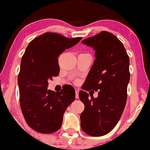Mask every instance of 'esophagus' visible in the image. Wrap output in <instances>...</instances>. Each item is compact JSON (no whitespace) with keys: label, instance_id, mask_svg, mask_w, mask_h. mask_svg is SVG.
<instances>
[{"label":"esophagus","instance_id":"1","mask_svg":"<svg viewBox=\"0 0 150 150\" xmlns=\"http://www.w3.org/2000/svg\"><path fill=\"white\" fill-rule=\"evenodd\" d=\"M79 90L78 88L75 89V93H76V98H79Z\"/></svg>","mask_w":150,"mask_h":150}]
</instances>
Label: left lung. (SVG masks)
<instances>
[{"label": "left lung", "instance_id": "1", "mask_svg": "<svg viewBox=\"0 0 150 150\" xmlns=\"http://www.w3.org/2000/svg\"><path fill=\"white\" fill-rule=\"evenodd\" d=\"M81 42L93 47L96 57L82 88L98 91V96L90 98L86 91H79V98L85 105L80 117L81 127L91 136H103L115 127L126 106L129 57L123 43L108 31Z\"/></svg>", "mask_w": 150, "mask_h": 150}]
</instances>
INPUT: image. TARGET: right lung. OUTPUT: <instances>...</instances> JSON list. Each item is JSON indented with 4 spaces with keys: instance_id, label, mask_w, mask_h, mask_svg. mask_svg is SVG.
I'll use <instances>...</instances> for the list:
<instances>
[{
    "instance_id": "obj_1",
    "label": "right lung",
    "mask_w": 150,
    "mask_h": 150,
    "mask_svg": "<svg viewBox=\"0 0 150 150\" xmlns=\"http://www.w3.org/2000/svg\"><path fill=\"white\" fill-rule=\"evenodd\" d=\"M81 38L46 32L26 47L18 75L19 103L26 124L35 131L48 134L61 128L64 113L75 100V90L67 86L55 93L47 90V81L59 74V54Z\"/></svg>"
}]
</instances>
